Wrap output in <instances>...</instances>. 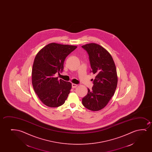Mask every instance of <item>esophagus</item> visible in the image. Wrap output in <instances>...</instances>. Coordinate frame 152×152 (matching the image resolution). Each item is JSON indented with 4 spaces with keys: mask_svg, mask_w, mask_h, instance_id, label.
<instances>
[{
    "mask_svg": "<svg viewBox=\"0 0 152 152\" xmlns=\"http://www.w3.org/2000/svg\"><path fill=\"white\" fill-rule=\"evenodd\" d=\"M77 84H75V83H72V88H76L77 87Z\"/></svg>",
    "mask_w": 152,
    "mask_h": 152,
    "instance_id": "1",
    "label": "esophagus"
}]
</instances>
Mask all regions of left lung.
Returning a JSON list of instances; mask_svg holds the SVG:
<instances>
[{"mask_svg":"<svg viewBox=\"0 0 152 152\" xmlns=\"http://www.w3.org/2000/svg\"><path fill=\"white\" fill-rule=\"evenodd\" d=\"M87 52L91 72L96 75L92 89L83 98L86 108L98 111L107 104L116 89L117 75L114 62L109 52L102 46L94 43L81 46Z\"/></svg>","mask_w":152,"mask_h":152,"instance_id":"1","label":"left lung"}]
</instances>
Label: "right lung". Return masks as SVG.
Instances as JSON below:
<instances>
[{
  "mask_svg": "<svg viewBox=\"0 0 152 152\" xmlns=\"http://www.w3.org/2000/svg\"><path fill=\"white\" fill-rule=\"evenodd\" d=\"M77 46L51 43L40 50L32 69V85L40 100L46 106L56 107L65 103L72 83L55 77L63 70L66 56Z\"/></svg>",
  "mask_w": 152,
  "mask_h": 152,
  "instance_id": "add662e5",
  "label": "right lung"
}]
</instances>
